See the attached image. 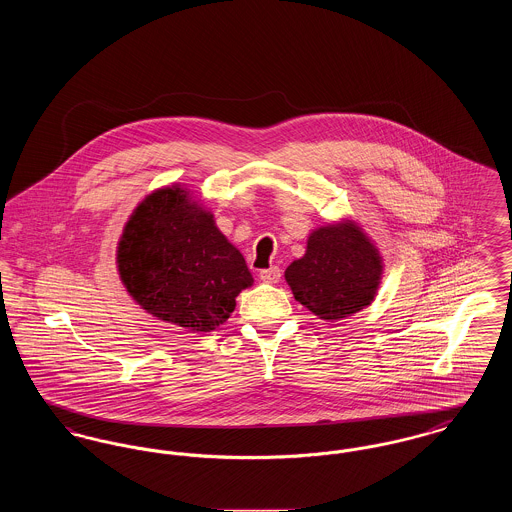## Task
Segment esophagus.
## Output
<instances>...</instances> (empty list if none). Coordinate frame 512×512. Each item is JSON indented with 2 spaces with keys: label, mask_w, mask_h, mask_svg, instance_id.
Instances as JSON below:
<instances>
[{
  "label": "esophagus",
  "mask_w": 512,
  "mask_h": 512,
  "mask_svg": "<svg viewBox=\"0 0 512 512\" xmlns=\"http://www.w3.org/2000/svg\"><path fill=\"white\" fill-rule=\"evenodd\" d=\"M280 268L278 267H270L267 270H261L259 272V278L263 280V282H267V284H276V282H280Z\"/></svg>",
  "instance_id": "esophagus-1"
}]
</instances>
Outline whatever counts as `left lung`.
Wrapping results in <instances>:
<instances>
[{
  "instance_id": "left-lung-1",
  "label": "left lung",
  "mask_w": 512,
  "mask_h": 512,
  "mask_svg": "<svg viewBox=\"0 0 512 512\" xmlns=\"http://www.w3.org/2000/svg\"><path fill=\"white\" fill-rule=\"evenodd\" d=\"M384 274L380 249L355 220L315 228L301 259L286 268L293 297L313 315L334 322L368 307Z\"/></svg>"
}]
</instances>
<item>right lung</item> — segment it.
<instances>
[{"mask_svg":"<svg viewBox=\"0 0 512 512\" xmlns=\"http://www.w3.org/2000/svg\"><path fill=\"white\" fill-rule=\"evenodd\" d=\"M117 270L146 313L190 332L219 328L253 286L240 249L182 184L157 188L136 205L117 244Z\"/></svg>","mask_w":512,"mask_h":512,"instance_id":"obj_1","label":"right lung"}]
</instances>
